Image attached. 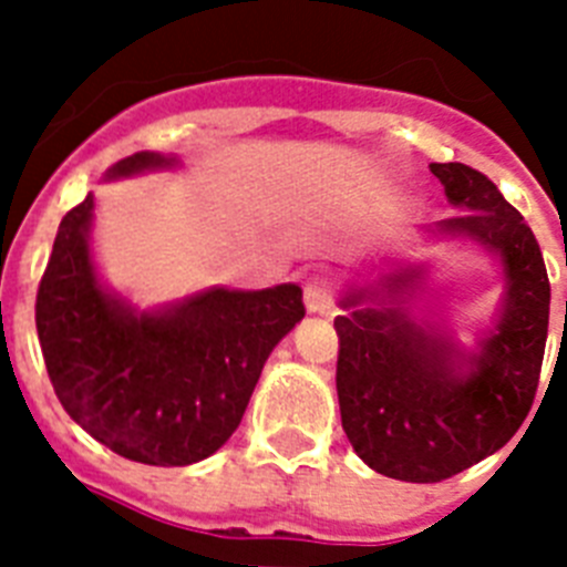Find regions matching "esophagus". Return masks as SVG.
Returning <instances> with one entry per match:
<instances>
[{
    "instance_id": "34e87169",
    "label": "esophagus",
    "mask_w": 567,
    "mask_h": 567,
    "mask_svg": "<svg viewBox=\"0 0 567 567\" xmlns=\"http://www.w3.org/2000/svg\"><path fill=\"white\" fill-rule=\"evenodd\" d=\"M303 303L312 315H332L334 309V289L327 278L312 275L307 278V287H303Z\"/></svg>"
}]
</instances>
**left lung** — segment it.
<instances>
[{"label":"left lung","instance_id":"left-lung-1","mask_svg":"<svg viewBox=\"0 0 567 567\" xmlns=\"http://www.w3.org/2000/svg\"><path fill=\"white\" fill-rule=\"evenodd\" d=\"M454 218L429 240H471L503 269L497 318L460 343L437 312L412 318L429 264L392 260L349 284L334 318L343 432L369 468L403 483H440L508 443L528 417L548 338L550 284L539 244L494 182L460 162L432 164Z\"/></svg>","mask_w":567,"mask_h":567}]
</instances>
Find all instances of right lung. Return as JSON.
Masks as SVG:
<instances>
[{"label":"right lung","instance_id":"add662e5","mask_svg":"<svg viewBox=\"0 0 567 567\" xmlns=\"http://www.w3.org/2000/svg\"><path fill=\"white\" fill-rule=\"evenodd\" d=\"M135 153L104 182L178 167ZM87 195L59 224L37 295V332L64 412L110 452L147 465H193L233 437L260 369L307 309L298 284L244 292L209 287L155 309L102 284Z\"/></svg>","mask_w":567,"mask_h":567}]
</instances>
